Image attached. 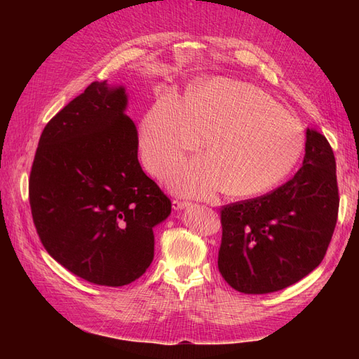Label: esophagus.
I'll use <instances>...</instances> for the list:
<instances>
[{
    "label": "esophagus",
    "instance_id": "34e87169",
    "mask_svg": "<svg viewBox=\"0 0 359 359\" xmlns=\"http://www.w3.org/2000/svg\"><path fill=\"white\" fill-rule=\"evenodd\" d=\"M189 205H191L189 201H181V199H173L172 202V208L173 210H182V208H187Z\"/></svg>",
    "mask_w": 359,
    "mask_h": 359
}]
</instances>
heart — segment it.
Segmentation results:
<instances>
[{"instance_id": "heart-1", "label": "heart", "mask_w": 359, "mask_h": 359, "mask_svg": "<svg viewBox=\"0 0 359 359\" xmlns=\"http://www.w3.org/2000/svg\"><path fill=\"white\" fill-rule=\"evenodd\" d=\"M205 137L208 156L182 165L170 178L172 187L186 196L226 190L233 198H255L295 168L306 132L269 94L226 78L205 82L184 102L161 94L140 119V153L157 177L201 149Z\"/></svg>"}]
</instances>
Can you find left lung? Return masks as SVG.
Masks as SVG:
<instances>
[{"label": "left lung", "mask_w": 359, "mask_h": 359, "mask_svg": "<svg viewBox=\"0 0 359 359\" xmlns=\"http://www.w3.org/2000/svg\"><path fill=\"white\" fill-rule=\"evenodd\" d=\"M299 170L255 199L222 206L219 271L247 295L285 289L327 255L339 215L335 158L330 142L307 128Z\"/></svg>", "instance_id": "obj_1"}]
</instances>
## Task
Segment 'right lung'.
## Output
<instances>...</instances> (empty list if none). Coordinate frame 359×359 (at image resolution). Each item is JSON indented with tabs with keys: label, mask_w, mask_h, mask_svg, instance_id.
<instances>
[{
	"label": "right lung",
	"mask_w": 359,
	"mask_h": 359,
	"mask_svg": "<svg viewBox=\"0 0 359 359\" xmlns=\"http://www.w3.org/2000/svg\"><path fill=\"white\" fill-rule=\"evenodd\" d=\"M124 86L93 82L53 116L29 173L32 222L46 252L100 286H126L154 257L172 203L137 160Z\"/></svg>",
	"instance_id": "right-lung-1"
}]
</instances>
